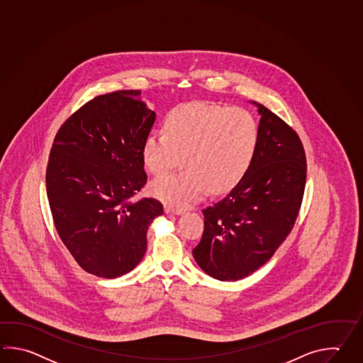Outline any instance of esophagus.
I'll list each match as a JSON object with an SVG mask.
<instances>
[{"label":"esophagus","mask_w":363,"mask_h":363,"mask_svg":"<svg viewBox=\"0 0 363 363\" xmlns=\"http://www.w3.org/2000/svg\"><path fill=\"white\" fill-rule=\"evenodd\" d=\"M164 211H165V213H168V215H182L184 212L181 211V209H174L173 207H169V206H167V207L164 208Z\"/></svg>","instance_id":"obj_1"}]
</instances>
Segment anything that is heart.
<instances>
[{"mask_svg": "<svg viewBox=\"0 0 363 363\" xmlns=\"http://www.w3.org/2000/svg\"><path fill=\"white\" fill-rule=\"evenodd\" d=\"M165 133H150L143 141V163L162 176L181 162L185 169L157 178L151 191L173 208H185L208 190L229 191L251 167L259 142V126L240 107L204 104L178 106L165 118Z\"/></svg>", "mask_w": 363, "mask_h": 363, "instance_id": "1", "label": "heart"}]
</instances>
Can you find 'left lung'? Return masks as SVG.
<instances>
[{"mask_svg":"<svg viewBox=\"0 0 363 363\" xmlns=\"http://www.w3.org/2000/svg\"><path fill=\"white\" fill-rule=\"evenodd\" d=\"M250 169L223 199L203 209L204 233L194 259L212 278L243 279L289 237L303 201L306 157L296 132L265 106Z\"/></svg>","mask_w":363,"mask_h":363,"instance_id":"8db88e82","label":"left lung"}]
</instances>
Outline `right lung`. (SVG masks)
Masks as SVG:
<instances>
[{"instance_id": "1", "label": "right lung", "mask_w": 363, "mask_h": 363, "mask_svg": "<svg viewBox=\"0 0 363 363\" xmlns=\"http://www.w3.org/2000/svg\"><path fill=\"white\" fill-rule=\"evenodd\" d=\"M155 112L141 90L98 96L67 118L52 142L46 194L55 229L76 262L101 278L137 267L163 206L133 201L147 182L142 146Z\"/></svg>"}]
</instances>
